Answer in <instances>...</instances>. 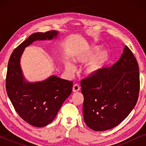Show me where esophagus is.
I'll return each mask as SVG.
<instances>
[{
  "mask_svg": "<svg viewBox=\"0 0 146 146\" xmlns=\"http://www.w3.org/2000/svg\"><path fill=\"white\" fill-rule=\"evenodd\" d=\"M73 92H78L80 90V86L78 84H74L73 86Z\"/></svg>",
  "mask_w": 146,
  "mask_h": 146,
  "instance_id": "esophagus-1",
  "label": "esophagus"
}]
</instances>
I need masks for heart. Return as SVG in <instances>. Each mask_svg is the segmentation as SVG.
Instances as JSON below:
<instances>
[{
	"label": "heart",
	"instance_id": "b5f03b06",
	"mask_svg": "<svg viewBox=\"0 0 146 146\" xmlns=\"http://www.w3.org/2000/svg\"><path fill=\"white\" fill-rule=\"evenodd\" d=\"M102 48L97 45H92L78 52L74 56L73 60L76 63H88L84 68V74L88 77L94 76L104 68L108 61L110 54L106 50H101ZM66 69L69 72L74 71L72 64L68 61L64 62Z\"/></svg>",
	"mask_w": 146,
	"mask_h": 146
}]
</instances>
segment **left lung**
<instances>
[{
  "instance_id": "obj_1",
  "label": "left lung",
  "mask_w": 146,
  "mask_h": 146,
  "mask_svg": "<svg viewBox=\"0 0 146 146\" xmlns=\"http://www.w3.org/2000/svg\"><path fill=\"white\" fill-rule=\"evenodd\" d=\"M84 120L94 131L117 126L132 111L138 99L139 72L133 53L124 46L118 61L94 76L81 81Z\"/></svg>"
}]
</instances>
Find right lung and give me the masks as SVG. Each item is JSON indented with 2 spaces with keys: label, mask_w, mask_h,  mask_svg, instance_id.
Listing matches in <instances>:
<instances>
[{
  "label": "right lung",
  "mask_w": 146,
  "mask_h": 146,
  "mask_svg": "<svg viewBox=\"0 0 146 146\" xmlns=\"http://www.w3.org/2000/svg\"><path fill=\"white\" fill-rule=\"evenodd\" d=\"M56 31L36 33L30 36L12 53L6 78V90L15 110L24 120L35 127L49 124L72 91V81L52 75L42 81L31 82L24 76L21 59L25 48L37 40H52Z\"/></svg>",
  "instance_id": "obj_1"
}]
</instances>
